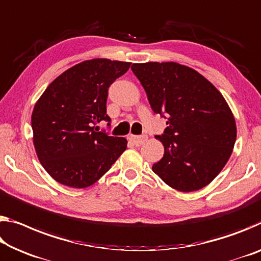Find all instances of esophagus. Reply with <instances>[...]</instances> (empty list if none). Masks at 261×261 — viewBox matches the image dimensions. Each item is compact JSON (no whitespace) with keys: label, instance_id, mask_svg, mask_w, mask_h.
Returning a JSON list of instances; mask_svg holds the SVG:
<instances>
[{"label":"esophagus","instance_id":"34e87169","mask_svg":"<svg viewBox=\"0 0 261 261\" xmlns=\"http://www.w3.org/2000/svg\"><path fill=\"white\" fill-rule=\"evenodd\" d=\"M146 139H147V137L146 136H130L129 137V140L130 142L134 144V145H136V146H140L142 145V144H144L146 142Z\"/></svg>","mask_w":261,"mask_h":261}]
</instances>
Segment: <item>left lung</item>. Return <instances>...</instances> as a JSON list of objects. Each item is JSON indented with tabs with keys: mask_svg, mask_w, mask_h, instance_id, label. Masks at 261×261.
<instances>
[{
	"mask_svg": "<svg viewBox=\"0 0 261 261\" xmlns=\"http://www.w3.org/2000/svg\"><path fill=\"white\" fill-rule=\"evenodd\" d=\"M131 69L152 110L167 118L164 134L155 136L165 152L153 172L179 192L205 187L225 166L237 137L223 95L195 69L176 63L134 64Z\"/></svg>",
	"mask_w": 261,
	"mask_h": 261,
	"instance_id": "obj_1",
	"label": "left lung"
}]
</instances>
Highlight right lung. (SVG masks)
Instances as JSON below:
<instances>
[{
    "instance_id": "obj_1",
    "label": "right lung",
    "mask_w": 261,
    "mask_h": 261,
    "mask_svg": "<svg viewBox=\"0 0 261 261\" xmlns=\"http://www.w3.org/2000/svg\"><path fill=\"white\" fill-rule=\"evenodd\" d=\"M130 65L86 60L60 74L37 101L31 116L34 145L45 171L59 184L89 187L125 151V138L96 132L95 124L111 121L108 89Z\"/></svg>"
}]
</instances>
